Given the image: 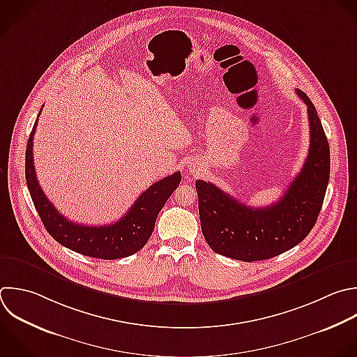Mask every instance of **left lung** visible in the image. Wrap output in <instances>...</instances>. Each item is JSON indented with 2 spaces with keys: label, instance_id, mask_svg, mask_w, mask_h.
<instances>
[{
  "label": "left lung",
  "instance_id": "1",
  "mask_svg": "<svg viewBox=\"0 0 357 357\" xmlns=\"http://www.w3.org/2000/svg\"><path fill=\"white\" fill-rule=\"evenodd\" d=\"M310 148L300 173L282 198L265 208H252L234 199L212 183L195 181L202 234L218 254L244 262L273 258L303 241L319 215L329 180V145L308 96Z\"/></svg>",
  "mask_w": 357,
  "mask_h": 357
}]
</instances>
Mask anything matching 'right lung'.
I'll use <instances>...</instances> for the list:
<instances>
[{
  "instance_id": "obj_1",
  "label": "right lung",
  "mask_w": 357,
  "mask_h": 357,
  "mask_svg": "<svg viewBox=\"0 0 357 357\" xmlns=\"http://www.w3.org/2000/svg\"><path fill=\"white\" fill-rule=\"evenodd\" d=\"M38 120L26 145L25 176L35 208L49 234L61 245L93 258L117 259L138 252L149 240L160 209L178 187L181 173L176 172L152 184L116 223L105 226L79 225L61 215L39 185L33 165V135Z\"/></svg>"
}]
</instances>
